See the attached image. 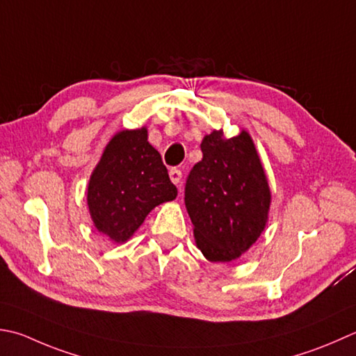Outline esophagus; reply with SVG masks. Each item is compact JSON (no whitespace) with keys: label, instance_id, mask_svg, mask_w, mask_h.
Masks as SVG:
<instances>
[{"label":"esophagus","instance_id":"34e87169","mask_svg":"<svg viewBox=\"0 0 356 356\" xmlns=\"http://www.w3.org/2000/svg\"><path fill=\"white\" fill-rule=\"evenodd\" d=\"M170 179L172 180L174 185H179L182 182V171L177 170V168H171L170 170Z\"/></svg>","mask_w":356,"mask_h":356}]
</instances>
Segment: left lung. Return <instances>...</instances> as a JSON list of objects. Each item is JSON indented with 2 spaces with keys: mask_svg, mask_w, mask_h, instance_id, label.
<instances>
[{
  "mask_svg": "<svg viewBox=\"0 0 356 356\" xmlns=\"http://www.w3.org/2000/svg\"><path fill=\"white\" fill-rule=\"evenodd\" d=\"M200 149L204 157L186 177V211L207 259L229 262L247 252L266 227L267 177L245 131L232 138L213 131Z\"/></svg>",
  "mask_w": 356,
  "mask_h": 356,
  "instance_id": "8db88e82",
  "label": "left lung"
}]
</instances>
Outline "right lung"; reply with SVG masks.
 <instances>
[{
	"label": "right lung",
	"instance_id": "1",
	"mask_svg": "<svg viewBox=\"0 0 356 356\" xmlns=\"http://www.w3.org/2000/svg\"><path fill=\"white\" fill-rule=\"evenodd\" d=\"M176 196L177 188L142 128L118 132L108 143L89 180L88 205L97 229L124 242L152 208Z\"/></svg>",
	"mask_w": 356,
	"mask_h": 356
}]
</instances>
